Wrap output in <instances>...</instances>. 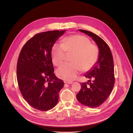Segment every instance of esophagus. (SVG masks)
Returning a JSON list of instances; mask_svg holds the SVG:
<instances>
[{
	"instance_id": "esophagus-1",
	"label": "esophagus",
	"mask_w": 133,
	"mask_h": 133,
	"mask_svg": "<svg viewBox=\"0 0 133 133\" xmlns=\"http://www.w3.org/2000/svg\"><path fill=\"white\" fill-rule=\"evenodd\" d=\"M72 83H73V82H71H71H70H70H65V84L68 83V84H72Z\"/></svg>"
}]
</instances>
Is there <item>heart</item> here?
<instances>
[{
    "label": "heart",
    "instance_id": "heart-1",
    "mask_svg": "<svg viewBox=\"0 0 133 133\" xmlns=\"http://www.w3.org/2000/svg\"><path fill=\"white\" fill-rule=\"evenodd\" d=\"M66 53H72L71 63H65L57 70L60 78L66 81L74 80L80 72L91 70L96 63L99 55L98 46L91 43L87 37L75 35L64 38L62 43H55L52 49V61L58 66L64 61Z\"/></svg>",
    "mask_w": 133,
    "mask_h": 133
}]
</instances>
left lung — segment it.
<instances>
[{
	"mask_svg": "<svg viewBox=\"0 0 133 133\" xmlns=\"http://www.w3.org/2000/svg\"><path fill=\"white\" fill-rule=\"evenodd\" d=\"M79 31L92 38L99 51L96 63L84 75L90 80L87 82L80 83L81 90L76 95L78 101L82 104L94 108L99 107L107 100L113 89V58L109 45L102 38L88 31Z\"/></svg>",
	"mask_w": 133,
	"mask_h": 133,
	"instance_id": "obj_1",
	"label": "left lung"
}]
</instances>
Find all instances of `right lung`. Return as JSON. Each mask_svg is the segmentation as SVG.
<instances>
[{"label": "right lung", "instance_id": "right-lung-1", "mask_svg": "<svg viewBox=\"0 0 133 133\" xmlns=\"http://www.w3.org/2000/svg\"><path fill=\"white\" fill-rule=\"evenodd\" d=\"M65 32L51 31L35 35L23 45L17 64L19 90L31 107L42 111L53 109L59 99L63 81L55 75L51 51Z\"/></svg>", "mask_w": 133, "mask_h": 133}]
</instances>
